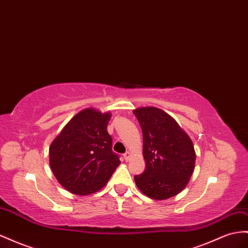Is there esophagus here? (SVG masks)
<instances>
[{"instance_id":"1","label":"esophagus","mask_w":248,"mask_h":248,"mask_svg":"<svg viewBox=\"0 0 248 248\" xmlns=\"http://www.w3.org/2000/svg\"><path fill=\"white\" fill-rule=\"evenodd\" d=\"M123 156H124V159L126 160V162H128L130 158V152H126Z\"/></svg>"}]
</instances>
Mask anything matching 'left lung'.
I'll use <instances>...</instances> for the list:
<instances>
[{
  "label": "left lung",
  "instance_id": "left-lung-1",
  "mask_svg": "<svg viewBox=\"0 0 248 248\" xmlns=\"http://www.w3.org/2000/svg\"><path fill=\"white\" fill-rule=\"evenodd\" d=\"M143 132L146 168L135 176L139 190L151 199L177 195L188 185L195 168L192 140L166 111L155 106L133 110Z\"/></svg>",
  "mask_w": 248,
  "mask_h": 248
}]
</instances>
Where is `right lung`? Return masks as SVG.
I'll return each instance as SVG.
<instances>
[{"instance_id":"1","label":"right lung","mask_w":248,"mask_h":248,"mask_svg":"<svg viewBox=\"0 0 248 248\" xmlns=\"http://www.w3.org/2000/svg\"><path fill=\"white\" fill-rule=\"evenodd\" d=\"M111 113L89 108L65 124L49 148L51 170L65 190L90 195L101 190L120 165L108 132Z\"/></svg>"}]
</instances>
